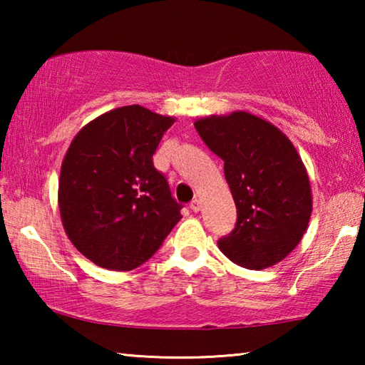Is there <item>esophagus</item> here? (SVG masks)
I'll return each instance as SVG.
<instances>
[{"label":"esophagus","mask_w":365,"mask_h":365,"mask_svg":"<svg viewBox=\"0 0 365 365\" xmlns=\"http://www.w3.org/2000/svg\"><path fill=\"white\" fill-rule=\"evenodd\" d=\"M190 209H191V211H193V212H200V209H201V201L197 200V197H195V200L190 202Z\"/></svg>","instance_id":"1"}]
</instances>
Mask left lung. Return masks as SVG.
<instances>
[{"instance_id":"1","label":"left lung","mask_w":365,"mask_h":365,"mask_svg":"<svg viewBox=\"0 0 365 365\" xmlns=\"http://www.w3.org/2000/svg\"><path fill=\"white\" fill-rule=\"evenodd\" d=\"M196 132L224 160L237 224L217 245L251 270L275 265L304 235L312 196L304 164L292 141L267 120L243 110L195 122Z\"/></svg>"}]
</instances>
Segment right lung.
Returning a JSON list of instances; mask_svg holds the SVG:
<instances>
[{
    "mask_svg": "<svg viewBox=\"0 0 365 365\" xmlns=\"http://www.w3.org/2000/svg\"><path fill=\"white\" fill-rule=\"evenodd\" d=\"M174 122L133 104L96 117L72 140L59 177L61 219L72 245L100 267H138L182 219L153 164Z\"/></svg>",
    "mask_w": 365,
    "mask_h": 365,
    "instance_id": "1",
    "label": "right lung"
}]
</instances>
